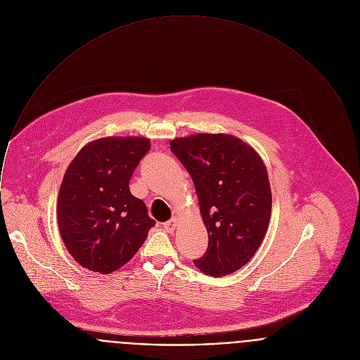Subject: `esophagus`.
I'll return each mask as SVG.
<instances>
[{
  "mask_svg": "<svg viewBox=\"0 0 360 360\" xmlns=\"http://www.w3.org/2000/svg\"><path fill=\"white\" fill-rule=\"evenodd\" d=\"M179 225V219L174 217V218H172L170 221H167L166 224H163V226H165V229L167 231V232H173L174 229H176V226Z\"/></svg>",
  "mask_w": 360,
  "mask_h": 360,
  "instance_id": "1",
  "label": "esophagus"
}]
</instances>
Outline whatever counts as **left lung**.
<instances>
[{
  "label": "left lung",
  "mask_w": 360,
  "mask_h": 360,
  "mask_svg": "<svg viewBox=\"0 0 360 360\" xmlns=\"http://www.w3.org/2000/svg\"><path fill=\"white\" fill-rule=\"evenodd\" d=\"M172 152L190 173L208 232V248L194 265L225 276L245 265L265 238L272 208L266 167L257 150L231 134L174 138Z\"/></svg>",
  "instance_id": "obj_1"
}]
</instances>
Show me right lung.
I'll list each match as a JSON object with an SVG mask.
<instances>
[{
  "label": "right lung",
  "mask_w": 360,
  "mask_h": 360,
  "mask_svg": "<svg viewBox=\"0 0 360 360\" xmlns=\"http://www.w3.org/2000/svg\"><path fill=\"white\" fill-rule=\"evenodd\" d=\"M149 148L143 136H105L88 142L68 165L57 221L67 250L84 268L103 275L120 269L155 226L128 187Z\"/></svg>",
  "instance_id": "obj_1"
}]
</instances>
